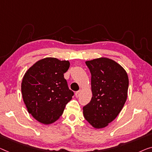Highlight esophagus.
Here are the masks:
<instances>
[{
	"label": "esophagus",
	"instance_id": "34e87169",
	"mask_svg": "<svg viewBox=\"0 0 152 152\" xmlns=\"http://www.w3.org/2000/svg\"><path fill=\"white\" fill-rule=\"evenodd\" d=\"M81 91H82L79 90V91H76V92L75 93V96H76V98H78V97L80 96V94H81Z\"/></svg>",
	"mask_w": 152,
	"mask_h": 152
}]
</instances>
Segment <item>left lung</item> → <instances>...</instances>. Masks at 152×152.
Masks as SVG:
<instances>
[{"instance_id": "8db88e82", "label": "left lung", "mask_w": 152, "mask_h": 152, "mask_svg": "<svg viewBox=\"0 0 152 152\" xmlns=\"http://www.w3.org/2000/svg\"><path fill=\"white\" fill-rule=\"evenodd\" d=\"M91 74L92 98L83 107L85 119L93 128H104L123 108L129 85L127 72L111 58L99 57L85 61Z\"/></svg>"}]
</instances>
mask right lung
Here are the masks:
<instances>
[{
	"label": "right lung",
	"mask_w": 152,
	"mask_h": 152,
	"mask_svg": "<svg viewBox=\"0 0 152 152\" xmlns=\"http://www.w3.org/2000/svg\"><path fill=\"white\" fill-rule=\"evenodd\" d=\"M69 67V61L46 57L35 62L23 76L21 91L28 113L44 125L60 118L65 106L72 99L63 74Z\"/></svg>",
	"instance_id": "1"
}]
</instances>
